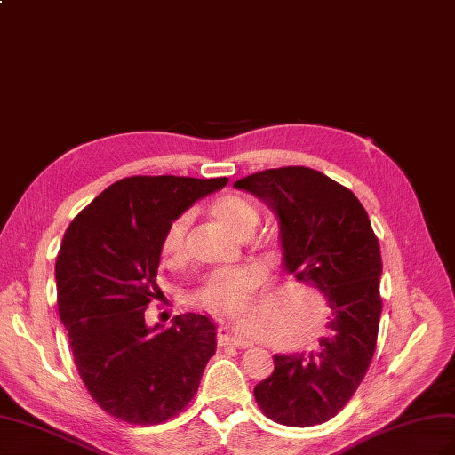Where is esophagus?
<instances>
[{
	"instance_id": "esophagus-1",
	"label": "esophagus",
	"mask_w": 455,
	"mask_h": 455,
	"mask_svg": "<svg viewBox=\"0 0 455 455\" xmlns=\"http://www.w3.org/2000/svg\"><path fill=\"white\" fill-rule=\"evenodd\" d=\"M217 340L219 344H232L236 347H248L251 346L246 339H242V336H236V329L230 327V324H220L219 327V332H217Z\"/></svg>"
}]
</instances>
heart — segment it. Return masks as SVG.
I'll use <instances>...</instances> for the list:
<instances>
[{"mask_svg": "<svg viewBox=\"0 0 455 455\" xmlns=\"http://www.w3.org/2000/svg\"><path fill=\"white\" fill-rule=\"evenodd\" d=\"M212 215L219 219L235 235L242 236L253 232L259 223V213L248 200L240 196L227 194L212 204ZM190 217L180 215L163 232L161 255L165 259H177L184 250L186 230H188ZM263 281V271L258 265H238L225 267V269L209 271L200 286L194 290L192 298L197 304L219 313H232L242 309L251 290L258 288Z\"/></svg>", "mask_w": 455, "mask_h": 455, "instance_id": "b5f03b06", "label": "heart"}]
</instances>
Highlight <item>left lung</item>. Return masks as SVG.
I'll use <instances>...</instances> for the list:
<instances>
[{
  "mask_svg": "<svg viewBox=\"0 0 455 455\" xmlns=\"http://www.w3.org/2000/svg\"><path fill=\"white\" fill-rule=\"evenodd\" d=\"M273 209L284 273L317 288L329 307L319 347L276 354L253 395L288 427L329 421L349 402L375 354L382 301L380 248L352 190L309 167L267 169L235 182Z\"/></svg>",
  "mask_w": 455,
  "mask_h": 455,
  "instance_id": "1",
  "label": "left lung"
}]
</instances>
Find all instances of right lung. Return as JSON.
I'll use <instances>...</instances> for the list:
<instances>
[{
  "mask_svg": "<svg viewBox=\"0 0 455 455\" xmlns=\"http://www.w3.org/2000/svg\"><path fill=\"white\" fill-rule=\"evenodd\" d=\"M227 177H131L111 184L68 225L55 261L57 307L84 387L109 415L156 425L194 398L215 355L212 317L184 313L148 327L161 238Z\"/></svg>",
  "mask_w": 455,
  "mask_h": 455,
  "instance_id": "right-lung-1",
  "label": "right lung"
}]
</instances>
